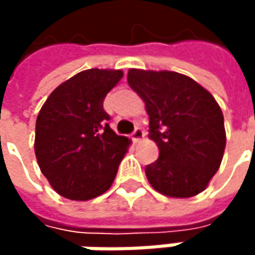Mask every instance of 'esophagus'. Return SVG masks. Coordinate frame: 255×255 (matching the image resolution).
Instances as JSON below:
<instances>
[{
  "label": "esophagus",
  "mask_w": 255,
  "mask_h": 255,
  "mask_svg": "<svg viewBox=\"0 0 255 255\" xmlns=\"http://www.w3.org/2000/svg\"><path fill=\"white\" fill-rule=\"evenodd\" d=\"M143 137H144V131H143L140 127L135 128V129L132 131V134H131V138H132V141H135V143H137V141H140Z\"/></svg>",
  "instance_id": "obj_1"
}]
</instances>
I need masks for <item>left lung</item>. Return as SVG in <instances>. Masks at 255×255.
<instances>
[{
	"instance_id": "obj_1",
	"label": "left lung",
	"mask_w": 255,
	"mask_h": 255,
	"mask_svg": "<svg viewBox=\"0 0 255 255\" xmlns=\"http://www.w3.org/2000/svg\"><path fill=\"white\" fill-rule=\"evenodd\" d=\"M127 81L144 100L149 137L159 149V158L144 168L152 187L171 198L205 190L226 146L223 112L216 99L177 72L129 69Z\"/></svg>"
}]
</instances>
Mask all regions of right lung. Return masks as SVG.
<instances>
[{"instance_id":"add662e5","label":"right lung","mask_w":255,"mask_h":255,"mask_svg":"<svg viewBox=\"0 0 255 255\" xmlns=\"http://www.w3.org/2000/svg\"><path fill=\"white\" fill-rule=\"evenodd\" d=\"M123 75V71H82L60 84L38 114V165L68 199L88 201L105 193L118 173L129 140L109 127L103 100Z\"/></svg>"}]
</instances>
